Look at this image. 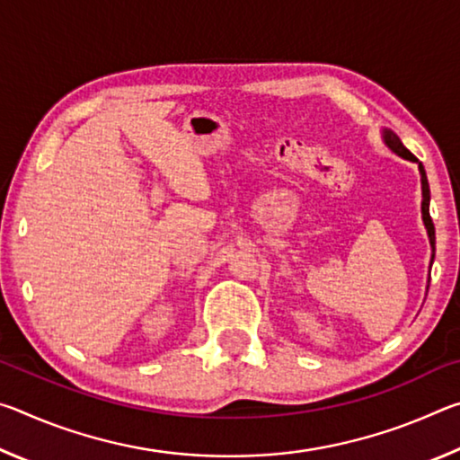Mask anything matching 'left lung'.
<instances>
[{
	"mask_svg": "<svg viewBox=\"0 0 460 460\" xmlns=\"http://www.w3.org/2000/svg\"><path fill=\"white\" fill-rule=\"evenodd\" d=\"M384 142L394 154H398V155H402V158H406L410 162H418L416 155L402 144V139L395 136L394 131L384 129ZM418 170H420V176H422V221H424V227L428 231V239H430V247H432V260H430V266H432V261H434V239L436 237H434V223H432V217H430V186H428V178H426V170L422 166V162H418Z\"/></svg>",
	"mask_w": 460,
	"mask_h": 460,
	"instance_id": "left-lung-1",
	"label": "left lung"
}]
</instances>
